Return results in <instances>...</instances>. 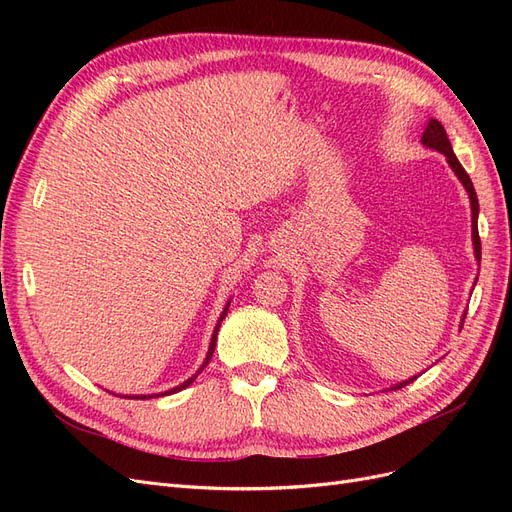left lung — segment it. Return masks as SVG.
I'll use <instances>...</instances> for the list:
<instances>
[{
	"label": "left lung",
	"instance_id": "1",
	"mask_svg": "<svg viewBox=\"0 0 512 512\" xmlns=\"http://www.w3.org/2000/svg\"><path fill=\"white\" fill-rule=\"evenodd\" d=\"M421 141H423V145H425V147H429V149H436V151L444 153V156H446V162H448V166H451V168L455 170L457 179L463 183V188H466V192H468V196H470V207H472V243H474V256H476V260L480 262V237H478V198H476V192H474L472 179L468 177L466 168H463V166L459 164L457 156H455V153H453L451 141H448V136H446V130H444V126H442V123H440L438 119H429V123H427V128H425V132H423V138H421ZM466 314H468V312H466ZM466 314H463V318H466ZM463 318H461V327H463ZM414 380H416V376H412V378H408V380H404V382H399V384L391 386L389 391H397V389H401V386H406V384H410V382H414Z\"/></svg>",
	"mask_w": 512,
	"mask_h": 512
}]
</instances>
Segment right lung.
<instances>
[{
    "mask_svg": "<svg viewBox=\"0 0 512 512\" xmlns=\"http://www.w3.org/2000/svg\"><path fill=\"white\" fill-rule=\"evenodd\" d=\"M228 305H230V301L226 303V307H224V312L220 314V320H218V324H215V329H213V335H211V344H209V352H207V359H205V363L200 365V369L196 371V374L192 376V378H188L185 380L183 384H179V386H175V389H170V391H166V393H162V395H173V393H177V391H183L185 386H190L194 380H196V376L200 374V371H203L207 365H209V361H211V356H213V350H215V342H218V331H220V324H222V320L226 318V312H228ZM128 399H149V397H160V395H126Z\"/></svg>",
    "mask_w": 512,
    "mask_h": 512,
    "instance_id": "obj_1",
    "label": "right lung"
}]
</instances>
